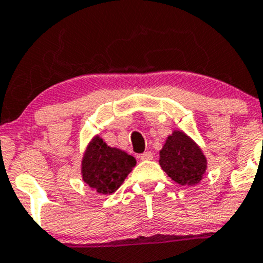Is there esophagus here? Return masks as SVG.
I'll list each match as a JSON object with an SVG mask.
<instances>
[{"instance_id":"esophagus-1","label":"esophagus","mask_w":263,"mask_h":263,"mask_svg":"<svg viewBox=\"0 0 263 263\" xmlns=\"http://www.w3.org/2000/svg\"><path fill=\"white\" fill-rule=\"evenodd\" d=\"M139 158L142 161H151V159H153V153L152 152H144V153L140 154Z\"/></svg>"}]
</instances>
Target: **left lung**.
Masks as SVG:
<instances>
[{
    "label": "left lung",
    "instance_id": "left-lung-1",
    "mask_svg": "<svg viewBox=\"0 0 263 263\" xmlns=\"http://www.w3.org/2000/svg\"><path fill=\"white\" fill-rule=\"evenodd\" d=\"M159 164L175 182L194 186L202 180L206 158L190 137L175 130L159 152Z\"/></svg>",
    "mask_w": 263,
    "mask_h": 263
}]
</instances>
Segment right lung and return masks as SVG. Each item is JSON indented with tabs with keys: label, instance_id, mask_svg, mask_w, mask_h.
<instances>
[{
	"label": "right lung",
	"instance_id": "add662e5",
	"mask_svg": "<svg viewBox=\"0 0 263 263\" xmlns=\"http://www.w3.org/2000/svg\"><path fill=\"white\" fill-rule=\"evenodd\" d=\"M135 163L134 157L109 147L97 135L83 154L82 178L92 190L110 195L120 187Z\"/></svg>",
	"mask_w": 263,
	"mask_h": 263
}]
</instances>
